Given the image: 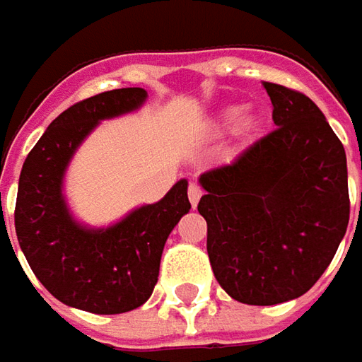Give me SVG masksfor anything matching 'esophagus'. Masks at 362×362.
<instances>
[{
  "label": "esophagus",
  "instance_id": "1",
  "mask_svg": "<svg viewBox=\"0 0 362 362\" xmlns=\"http://www.w3.org/2000/svg\"><path fill=\"white\" fill-rule=\"evenodd\" d=\"M187 195H189V202H191V205L195 207V205H197V202L202 199V195H203L202 187H199L197 183H189Z\"/></svg>",
  "mask_w": 362,
  "mask_h": 362
}]
</instances>
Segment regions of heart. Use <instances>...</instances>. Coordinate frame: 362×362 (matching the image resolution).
Returning <instances> with one entry per match:
<instances>
[{
    "mask_svg": "<svg viewBox=\"0 0 362 362\" xmlns=\"http://www.w3.org/2000/svg\"><path fill=\"white\" fill-rule=\"evenodd\" d=\"M238 119H240V110H238V108H233V110H230V112L226 115V120H228V122H235Z\"/></svg>",
    "mask_w": 362,
    "mask_h": 362,
    "instance_id": "heart-1",
    "label": "heart"
}]
</instances>
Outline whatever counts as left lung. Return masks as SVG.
<instances>
[{
  "mask_svg": "<svg viewBox=\"0 0 362 362\" xmlns=\"http://www.w3.org/2000/svg\"><path fill=\"white\" fill-rule=\"evenodd\" d=\"M276 129L199 177L207 254L231 298L272 306L306 294L346 233V155L313 100L262 82Z\"/></svg>",
  "mask_w": 362,
  "mask_h": 362,
  "instance_id": "1",
  "label": "left lung"
}]
</instances>
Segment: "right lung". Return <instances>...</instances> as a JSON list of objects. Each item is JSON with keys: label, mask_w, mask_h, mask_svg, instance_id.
I'll return each mask as SVG.
<instances>
[{"label": "right lung", "mask_w": 362, "mask_h": 362, "mask_svg": "<svg viewBox=\"0 0 362 362\" xmlns=\"http://www.w3.org/2000/svg\"><path fill=\"white\" fill-rule=\"evenodd\" d=\"M143 88L100 92L52 120L21 167L16 233L35 278L52 296L94 314L145 304L159 278L160 254L191 209L181 179L159 203L145 205L108 230L80 228L62 199V175L82 139L98 124L143 105Z\"/></svg>", "instance_id": "1"}]
</instances>
